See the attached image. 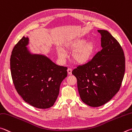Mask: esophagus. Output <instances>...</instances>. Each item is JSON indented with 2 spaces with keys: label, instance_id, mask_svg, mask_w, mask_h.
Masks as SVG:
<instances>
[{
  "label": "esophagus",
  "instance_id": "1",
  "mask_svg": "<svg viewBox=\"0 0 132 132\" xmlns=\"http://www.w3.org/2000/svg\"><path fill=\"white\" fill-rule=\"evenodd\" d=\"M68 74H69V75H71V74H72V70H71V69H68Z\"/></svg>",
  "mask_w": 132,
  "mask_h": 132
}]
</instances>
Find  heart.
<instances>
[{"mask_svg": "<svg viewBox=\"0 0 132 132\" xmlns=\"http://www.w3.org/2000/svg\"><path fill=\"white\" fill-rule=\"evenodd\" d=\"M96 45L93 41L87 42L85 39H77L66 43L62 50L57 51L58 57L62 61L66 58V52H73L72 59L76 64H84L89 62L94 55Z\"/></svg>", "mask_w": 132, "mask_h": 132, "instance_id": "obj_1", "label": "heart"}]
</instances>
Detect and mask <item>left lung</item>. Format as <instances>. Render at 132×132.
Returning a JSON list of instances; mask_svg holds the SVG:
<instances>
[{"label":"left lung","mask_w":132,"mask_h":132,"mask_svg":"<svg viewBox=\"0 0 132 132\" xmlns=\"http://www.w3.org/2000/svg\"><path fill=\"white\" fill-rule=\"evenodd\" d=\"M97 32L101 35L102 50L88 63L72 71L82 101L94 107L106 104L117 94L125 70V59L119 43L107 30Z\"/></svg>","instance_id":"8db88e82"}]
</instances>
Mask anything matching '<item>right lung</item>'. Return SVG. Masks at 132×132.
Masks as SVG:
<instances>
[{
	"mask_svg": "<svg viewBox=\"0 0 132 132\" xmlns=\"http://www.w3.org/2000/svg\"><path fill=\"white\" fill-rule=\"evenodd\" d=\"M29 43V37L23 36L12 51V79L25 102L38 109H48L57 99L68 68L57 65L45 55L33 53L27 47Z\"/></svg>",
	"mask_w": 132,
	"mask_h": 132,
	"instance_id": "1",
	"label": "right lung"
}]
</instances>
